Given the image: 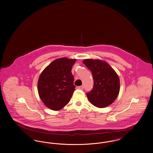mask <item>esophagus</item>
Returning a JSON list of instances; mask_svg holds the SVG:
<instances>
[{
  "mask_svg": "<svg viewBox=\"0 0 153 153\" xmlns=\"http://www.w3.org/2000/svg\"><path fill=\"white\" fill-rule=\"evenodd\" d=\"M83 88H84V87L82 86H79V87H77V89H80V90H82Z\"/></svg>",
  "mask_w": 153,
  "mask_h": 153,
  "instance_id": "obj_1",
  "label": "esophagus"
}]
</instances>
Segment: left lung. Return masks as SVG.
Returning <instances> with one entry per match:
<instances>
[{
	"label": "left lung",
	"mask_w": 153,
	"mask_h": 153,
	"mask_svg": "<svg viewBox=\"0 0 153 153\" xmlns=\"http://www.w3.org/2000/svg\"><path fill=\"white\" fill-rule=\"evenodd\" d=\"M82 62L91 71L94 87L87 93L89 102L95 107L104 108L115 100L120 91V81L113 68L104 61L85 59Z\"/></svg>",
	"instance_id": "8db88e82"
}]
</instances>
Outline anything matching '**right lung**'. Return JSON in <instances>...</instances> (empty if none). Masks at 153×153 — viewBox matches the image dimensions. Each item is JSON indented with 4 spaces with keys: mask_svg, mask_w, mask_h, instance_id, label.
I'll return each instance as SVG.
<instances>
[{
    "mask_svg": "<svg viewBox=\"0 0 153 153\" xmlns=\"http://www.w3.org/2000/svg\"><path fill=\"white\" fill-rule=\"evenodd\" d=\"M76 59L58 58L41 73L38 81V94L49 108L58 111L69 102L75 91L71 72Z\"/></svg>",
    "mask_w": 153,
    "mask_h": 153,
    "instance_id": "obj_1",
    "label": "right lung"
}]
</instances>
